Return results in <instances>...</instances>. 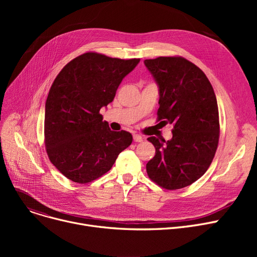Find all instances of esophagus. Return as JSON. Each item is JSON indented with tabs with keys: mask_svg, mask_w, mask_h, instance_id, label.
Returning <instances> with one entry per match:
<instances>
[{
	"mask_svg": "<svg viewBox=\"0 0 257 257\" xmlns=\"http://www.w3.org/2000/svg\"><path fill=\"white\" fill-rule=\"evenodd\" d=\"M133 141L134 142H138V143H141L144 141V138L139 136V134H133Z\"/></svg>",
	"mask_w": 257,
	"mask_h": 257,
	"instance_id": "esophagus-1",
	"label": "esophagus"
}]
</instances>
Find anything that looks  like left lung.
<instances>
[{
  "mask_svg": "<svg viewBox=\"0 0 257 257\" xmlns=\"http://www.w3.org/2000/svg\"><path fill=\"white\" fill-rule=\"evenodd\" d=\"M144 62L159 87L157 121L174 126L170 141L148 138L155 147V156L148 161L147 173L159 186L179 190L203 176L217 151V98L203 71L183 57Z\"/></svg>",
  "mask_w": 257,
  "mask_h": 257,
  "instance_id": "1",
  "label": "left lung"
}]
</instances>
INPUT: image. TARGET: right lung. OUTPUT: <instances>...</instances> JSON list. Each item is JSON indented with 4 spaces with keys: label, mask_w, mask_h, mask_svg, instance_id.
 I'll use <instances>...</instances> for the list:
<instances>
[{
    "label": "right lung",
    "mask_w": 257,
    "mask_h": 257,
    "mask_svg": "<svg viewBox=\"0 0 257 257\" xmlns=\"http://www.w3.org/2000/svg\"><path fill=\"white\" fill-rule=\"evenodd\" d=\"M140 60L87 52L54 80L46 102L45 145L50 161L67 179L81 184L98 179L131 145V133L110 130L100 109L113 101Z\"/></svg>",
    "instance_id": "1"
}]
</instances>
